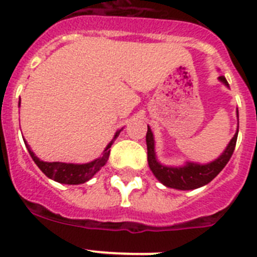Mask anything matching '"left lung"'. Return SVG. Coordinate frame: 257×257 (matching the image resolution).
I'll return each mask as SVG.
<instances>
[{"instance_id":"8db88e82","label":"left lung","mask_w":257,"mask_h":257,"mask_svg":"<svg viewBox=\"0 0 257 257\" xmlns=\"http://www.w3.org/2000/svg\"><path fill=\"white\" fill-rule=\"evenodd\" d=\"M219 79L221 82L228 86V82L224 76H220ZM238 130L234 138L230 140L229 145L226 147L225 152L217 158L216 161L208 163V165H197V163H188L184 167H166L160 162H157L156 154H154V140L153 134L148 127L147 131V149H148V163L152 172L154 174L158 180L166 185V187L175 188L180 190H190L196 188L203 187L207 183H210L212 179L217 176L220 171L225 167L226 163L230 160L231 154L234 152L235 143H237Z\"/></svg>"}]
</instances>
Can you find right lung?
<instances>
[{"label": "right lung", "instance_id": "obj_1", "mask_svg": "<svg viewBox=\"0 0 257 257\" xmlns=\"http://www.w3.org/2000/svg\"><path fill=\"white\" fill-rule=\"evenodd\" d=\"M110 145H112V143L106 147L105 153H104L101 158H97V160L92 161V162L85 163V165H73V163L63 162H44V161H40V158L35 156V153L29 149V145H27V148H28L32 160L35 161L36 165L40 167L41 171L44 172L47 178L61 184H70V185L73 184V185H76V184H82L90 180L100 170V167L105 165L109 157V152H110L109 151Z\"/></svg>", "mask_w": 257, "mask_h": 257}]
</instances>
